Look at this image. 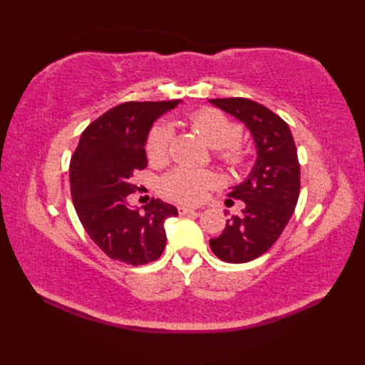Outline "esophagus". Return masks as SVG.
<instances>
[{
  "instance_id": "esophagus-1",
  "label": "esophagus",
  "mask_w": 365,
  "mask_h": 365,
  "mask_svg": "<svg viewBox=\"0 0 365 365\" xmlns=\"http://www.w3.org/2000/svg\"><path fill=\"white\" fill-rule=\"evenodd\" d=\"M197 210L195 207H187V205H180L178 207V213L180 215H191V213H196Z\"/></svg>"
}]
</instances>
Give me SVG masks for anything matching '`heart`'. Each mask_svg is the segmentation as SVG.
<instances>
[{
  "label": "heart",
  "instance_id": "heart-1",
  "mask_svg": "<svg viewBox=\"0 0 365 365\" xmlns=\"http://www.w3.org/2000/svg\"><path fill=\"white\" fill-rule=\"evenodd\" d=\"M191 125L204 138V141L218 149L220 158L226 163H237L240 150L235 147L238 141L240 127L237 123L224 118L215 111H199L191 115ZM170 141V127L168 123H157L147 139V155L150 160L165 158ZM216 177L207 170H196L191 168H175L168 173L161 180V188L165 195L178 202L195 204L205 196L208 188H212Z\"/></svg>",
  "mask_w": 365,
  "mask_h": 365
}]
</instances>
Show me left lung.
<instances>
[{
  "label": "left lung",
  "instance_id": "1",
  "mask_svg": "<svg viewBox=\"0 0 365 365\" xmlns=\"http://www.w3.org/2000/svg\"><path fill=\"white\" fill-rule=\"evenodd\" d=\"M250 131L255 161L243 182L229 196L243 200V210L232 215L218 238L210 240L216 257L245 263L260 257L276 243L289 224L299 196V161L289 125L267 106L250 98H212Z\"/></svg>",
  "mask_w": 365,
  "mask_h": 365
}]
</instances>
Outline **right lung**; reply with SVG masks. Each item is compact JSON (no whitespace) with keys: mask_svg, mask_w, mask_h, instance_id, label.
Segmentation results:
<instances>
[{"mask_svg":"<svg viewBox=\"0 0 365 365\" xmlns=\"http://www.w3.org/2000/svg\"><path fill=\"white\" fill-rule=\"evenodd\" d=\"M173 102H127L111 108L83 131L71 160V190L84 230L113 260L145 265L166 247L165 222L178 212L152 199L144 212L127 202L135 170L147 166L145 145L153 122Z\"/></svg>","mask_w":365,"mask_h":365,"instance_id":"right-lung-1","label":"right lung"}]
</instances>
